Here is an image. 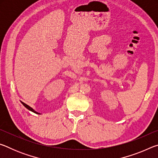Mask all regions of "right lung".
I'll use <instances>...</instances> for the list:
<instances>
[{"mask_svg":"<svg viewBox=\"0 0 158 158\" xmlns=\"http://www.w3.org/2000/svg\"><path fill=\"white\" fill-rule=\"evenodd\" d=\"M21 102V104H22V105L25 106V107L27 109H28L29 111H32V112H33V113H35V114H40V113H38V112H37L36 111H35L34 109L32 108V107H31L30 106H28V105H26V104H25L24 102Z\"/></svg>","mask_w":158,"mask_h":158,"instance_id":"right-lung-1","label":"right lung"}]
</instances>
